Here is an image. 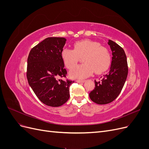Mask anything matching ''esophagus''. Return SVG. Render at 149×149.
Instances as JSON below:
<instances>
[{
  "instance_id": "esophagus-1",
  "label": "esophagus",
  "mask_w": 149,
  "mask_h": 149,
  "mask_svg": "<svg viewBox=\"0 0 149 149\" xmlns=\"http://www.w3.org/2000/svg\"><path fill=\"white\" fill-rule=\"evenodd\" d=\"M85 81V80H81V79H78L76 80V82L78 83H84Z\"/></svg>"
}]
</instances>
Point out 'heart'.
Returning a JSON list of instances; mask_svg holds the SVG:
<instances>
[{
	"instance_id": "heart-1",
	"label": "heart",
	"mask_w": 149,
	"mask_h": 149,
	"mask_svg": "<svg viewBox=\"0 0 149 149\" xmlns=\"http://www.w3.org/2000/svg\"><path fill=\"white\" fill-rule=\"evenodd\" d=\"M84 57V63L71 71L73 78H85L94 71L101 73L111 65L112 56L109 49L97 42L90 40H81L74 43V49L65 48L62 49L61 57L67 68L72 69L79 61V57Z\"/></svg>"
}]
</instances>
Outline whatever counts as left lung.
Returning a JSON list of instances; mask_svg holds the SVG:
<instances>
[{
  "mask_svg": "<svg viewBox=\"0 0 149 149\" xmlns=\"http://www.w3.org/2000/svg\"><path fill=\"white\" fill-rule=\"evenodd\" d=\"M108 44L113 55L110 71L101 76V79L94 80L95 88L89 93L90 99L98 104H106L116 100L123 88L128 74L127 57L124 49L111 40Z\"/></svg>",
  "mask_w": 149,
  "mask_h": 149,
  "instance_id": "8db88e82",
  "label": "left lung"
}]
</instances>
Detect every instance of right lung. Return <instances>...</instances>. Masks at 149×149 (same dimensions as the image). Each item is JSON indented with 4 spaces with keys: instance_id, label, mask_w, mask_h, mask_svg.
Here are the masks:
<instances>
[{
    "instance_id": "1",
    "label": "right lung",
    "mask_w": 149,
    "mask_h": 149,
    "mask_svg": "<svg viewBox=\"0 0 149 149\" xmlns=\"http://www.w3.org/2000/svg\"><path fill=\"white\" fill-rule=\"evenodd\" d=\"M66 39L48 37L30 50L26 78L40 101L52 107L64 104L70 98V86L74 81L66 78L67 71L61 57Z\"/></svg>"
}]
</instances>
